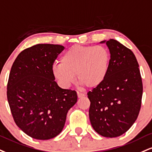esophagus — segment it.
<instances>
[{
	"mask_svg": "<svg viewBox=\"0 0 152 152\" xmlns=\"http://www.w3.org/2000/svg\"><path fill=\"white\" fill-rule=\"evenodd\" d=\"M77 95H78V98H83L84 96V94L83 93H81L79 92V91H77Z\"/></svg>",
	"mask_w": 152,
	"mask_h": 152,
	"instance_id": "1",
	"label": "esophagus"
}]
</instances>
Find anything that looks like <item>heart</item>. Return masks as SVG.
Instances as JSON below:
<instances>
[{
	"instance_id": "b5f03b06",
	"label": "heart",
	"mask_w": 152,
	"mask_h": 152,
	"mask_svg": "<svg viewBox=\"0 0 152 152\" xmlns=\"http://www.w3.org/2000/svg\"><path fill=\"white\" fill-rule=\"evenodd\" d=\"M110 63V54L105 47L75 45L64 54L61 63L53 65L52 74L64 88L74 83L75 74L81 85L94 88L105 80Z\"/></svg>"
}]
</instances>
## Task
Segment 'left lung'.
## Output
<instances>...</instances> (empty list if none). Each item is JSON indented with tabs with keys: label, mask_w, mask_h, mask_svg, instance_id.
I'll return each mask as SVG.
<instances>
[{
	"label": "left lung",
	"mask_w": 152,
	"mask_h": 152,
	"mask_svg": "<svg viewBox=\"0 0 152 152\" xmlns=\"http://www.w3.org/2000/svg\"><path fill=\"white\" fill-rule=\"evenodd\" d=\"M110 53L106 78L88 93L93 128L105 137L125 133L137 118L142 103V78L134 54L115 39L103 40Z\"/></svg>",
	"instance_id": "obj_1"
}]
</instances>
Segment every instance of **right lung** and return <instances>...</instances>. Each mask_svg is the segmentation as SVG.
<instances>
[{
  "instance_id": "obj_1",
  "label": "right lung",
  "mask_w": 152,
  "mask_h": 152,
  "mask_svg": "<svg viewBox=\"0 0 152 152\" xmlns=\"http://www.w3.org/2000/svg\"><path fill=\"white\" fill-rule=\"evenodd\" d=\"M64 47L38 44L18 54L12 64L7 98L16 125L31 137L47 140L64 127L69 109L77 102L75 91L54 81L52 66Z\"/></svg>"
}]
</instances>
